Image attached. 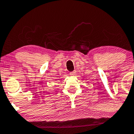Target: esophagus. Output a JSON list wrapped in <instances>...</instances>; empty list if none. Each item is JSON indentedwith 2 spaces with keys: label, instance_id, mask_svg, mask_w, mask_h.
I'll return each instance as SVG.
<instances>
[{
  "label": "esophagus",
  "instance_id": "obj_1",
  "mask_svg": "<svg viewBox=\"0 0 134 134\" xmlns=\"http://www.w3.org/2000/svg\"><path fill=\"white\" fill-rule=\"evenodd\" d=\"M70 76H74V75H76V72H75V71L71 72L70 73Z\"/></svg>",
  "mask_w": 134,
  "mask_h": 134
}]
</instances>
